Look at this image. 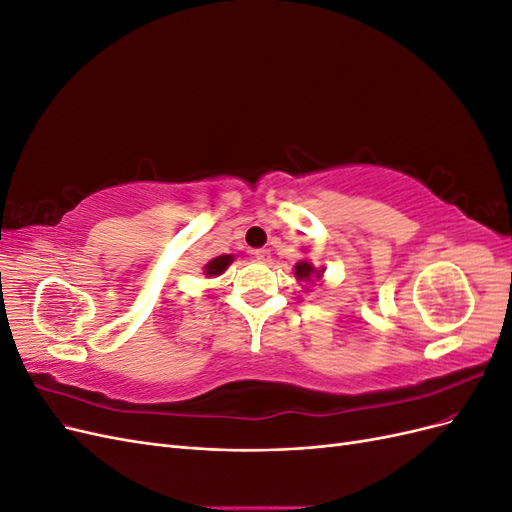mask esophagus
<instances>
[{
    "label": "esophagus",
    "mask_w": 512,
    "mask_h": 512,
    "mask_svg": "<svg viewBox=\"0 0 512 512\" xmlns=\"http://www.w3.org/2000/svg\"><path fill=\"white\" fill-rule=\"evenodd\" d=\"M254 256H256L258 262H269L271 260V250H267V247H260V250L254 252Z\"/></svg>",
    "instance_id": "esophagus-1"
}]
</instances>
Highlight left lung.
Here are the masks:
<instances>
[{
    "instance_id": "8db88e82",
    "label": "left lung",
    "mask_w": 512,
    "mask_h": 512,
    "mask_svg": "<svg viewBox=\"0 0 512 512\" xmlns=\"http://www.w3.org/2000/svg\"><path fill=\"white\" fill-rule=\"evenodd\" d=\"M294 275L299 277V280H309V277H320V271H316L309 262H297V267H294Z\"/></svg>"
}]
</instances>
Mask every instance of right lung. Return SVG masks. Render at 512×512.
<instances>
[{
	"mask_svg": "<svg viewBox=\"0 0 512 512\" xmlns=\"http://www.w3.org/2000/svg\"><path fill=\"white\" fill-rule=\"evenodd\" d=\"M232 260H235V256H232V254H224V256L213 258L209 265L205 267V275H220Z\"/></svg>",
	"mask_w": 512,
	"mask_h": 512,
	"instance_id": "obj_1",
	"label": "right lung"
}]
</instances>
